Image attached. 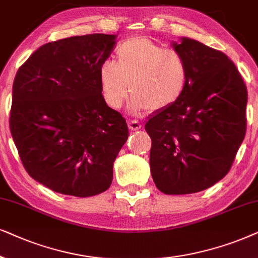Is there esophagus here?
<instances>
[{
  "label": "esophagus",
  "instance_id": "esophagus-1",
  "mask_svg": "<svg viewBox=\"0 0 258 258\" xmlns=\"http://www.w3.org/2000/svg\"><path fill=\"white\" fill-rule=\"evenodd\" d=\"M128 127L131 131H138V130L142 128V123H140L138 120H131L128 122Z\"/></svg>",
  "mask_w": 258,
  "mask_h": 258
}]
</instances>
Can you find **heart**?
Returning <instances> with one entry per match:
<instances>
[{"label":"heart","instance_id":"obj_1","mask_svg":"<svg viewBox=\"0 0 258 258\" xmlns=\"http://www.w3.org/2000/svg\"><path fill=\"white\" fill-rule=\"evenodd\" d=\"M116 62L106 59L99 67L101 93L109 107L118 109L130 92L137 114L163 111L173 105L186 88L187 61L176 49H165L147 37H132L119 44Z\"/></svg>","mask_w":258,"mask_h":258}]
</instances>
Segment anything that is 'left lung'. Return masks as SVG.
I'll list each match as a JSON object with an SVG mask.
<instances>
[{"label":"left lung","instance_id":"1","mask_svg":"<svg viewBox=\"0 0 258 258\" xmlns=\"http://www.w3.org/2000/svg\"><path fill=\"white\" fill-rule=\"evenodd\" d=\"M172 47L187 61L184 93L145 123L150 167L165 195L212 186L231 169L246 131L248 92L235 63L222 51L181 37Z\"/></svg>","mask_w":258,"mask_h":258}]
</instances>
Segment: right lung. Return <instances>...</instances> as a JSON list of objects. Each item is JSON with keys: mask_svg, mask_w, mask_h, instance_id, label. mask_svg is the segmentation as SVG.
<instances>
[{"mask_svg": "<svg viewBox=\"0 0 258 258\" xmlns=\"http://www.w3.org/2000/svg\"><path fill=\"white\" fill-rule=\"evenodd\" d=\"M115 37L89 34L43 44L14 79V143L29 176L55 192L91 197L112 184L128 128L102 97L99 67Z\"/></svg>", "mask_w": 258, "mask_h": 258, "instance_id": "1", "label": "right lung"}]
</instances>
